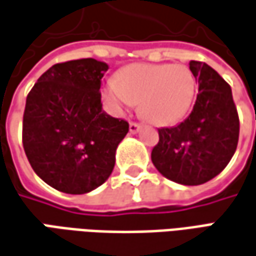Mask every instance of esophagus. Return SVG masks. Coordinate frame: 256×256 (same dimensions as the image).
<instances>
[{"label":"esophagus","mask_w":256,"mask_h":256,"mask_svg":"<svg viewBox=\"0 0 256 256\" xmlns=\"http://www.w3.org/2000/svg\"><path fill=\"white\" fill-rule=\"evenodd\" d=\"M140 128H142V126H140V124H137V123H133V122H132V123L128 124V132H130L132 134L137 133V132H138Z\"/></svg>","instance_id":"34e87169"}]
</instances>
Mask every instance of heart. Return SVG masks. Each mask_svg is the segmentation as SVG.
I'll list each match as a JSON object with an SVG mask.
<instances>
[{"instance_id": "heart-1", "label": "heart", "mask_w": 256, "mask_h": 256, "mask_svg": "<svg viewBox=\"0 0 256 256\" xmlns=\"http://www.w3.org/2000/svg\"><path fill=\"white\" fill-rule=\"evenodd\" d=\"M198 91L194 72L182 64H130L102 85L108 110L123 116L140 105L147 119L158 126L174 124L189 112Z\"/></svg>"}]
</instances>
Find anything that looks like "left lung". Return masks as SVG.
I'll use <instances>...</instances> for the list:
<instances>
[{
	"label": "left lung",
	"instance_id": "8db88e82",
	"mask_svg": "<svg viewBox=\"0 0 256 256\" xmlns=\"http://www.w3.org/2000/svg\"><path fill=\"white\" fill-rule=\"evenodd\" d=\"M199 82L194 109L182 123L158 128L151 161L161 175L180 185H202L217 176L236 152L240 134L230 85L206 62H189Z\"/></svg>",
	"mask_w": 256,
	"mask_h": 256
}]
</instances>
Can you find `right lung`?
Here are the masks:
<instances>
[{"label": "right lung", "instance_id": "1", "mask_svg": "<svg viewBox=\"0 0 256 256\" xmlns=\"http://www.w3.org/2000/svg\"><path fill=\"white\" fill-rule=\"evenodd\" d=\"M109 66L95 58L58 62L26 98L22 142L33 171L70 194H88L110 176L128 123L102 109L100 80Z\"/></svg>", "mask_w": 256, "mask_h": 256}]
</instances>
